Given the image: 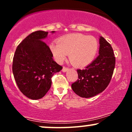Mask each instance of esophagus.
Wrapping results in <instances>:
<instances>
[{
    "label": "esophagus",
    "instance_id": "34e87169",
    "mask_svg": "<svg viewBox=\"0 0 132 132\" xmlns=\"http://www.w3.org/2000/svg\"><path fill=\"white\" fill-rule=\"evenodd\" d=\"M68 69H69V68L65 67V66H63V69H62V71H63V72H66V71H67L68 70Z\"/></svg>",
    "mask_w": 132,
    "mask_h": 132
}]
</instances>
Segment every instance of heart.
Returning <instances> with one entry per match:
<instances>
[{"label": "heart", "mask_w": 132, "mask_h": 132, "mask_svg": "<svg viewBox=\"0 0 132 132\" xmlns=\"http://www.w3.org/2000/svg\"><path fill=\"white\" fill-rule=\"evenodd\" d=\"M50 48L55 60L62 63L69 54V60L76 67H85L93 61L98 50V42L92 36L72 33L53 42Z\"/></svg>", "instance_id": "b5f03b06"}]
</instances>
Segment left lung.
<instances>
[{
	"label": "left lung",
	"instance_id": "1",
	"mask_svg": "<svg viewBox=\"0 0 132 132\" xmlns=\"http://www.w3.org/2000/svg\"><path fill=\"white\" fill-rule=\"evenodd\" d=\"M99 55L84 69H78V79L72 83L73 91L81 97L99 94L109 84L116 65L111 45L102 37L99 38Z\"/></svg>",
	"mask_w": 132,
	"mask_h": 132
}]
</instances>
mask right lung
<instances>
[{
    "label": "right lung",
    "mask_w": 132,
    "mask_h": 132,
    "mask_svg": "<svg viewBox=\"0 0 132 132\" xmlns=\"http://www.w3.org/2000/svg\"><path fill=\"white\" fill-rule=\"evenodd\" d=\"M48 33L40 30L31 33L18 45L13 56L12 71L18 87L33 100L45 96L53 76L63 68L54 61L49 46L43 41Z\"/></svg>",
    "instance_id": "add662e5"
}]
</instances>
